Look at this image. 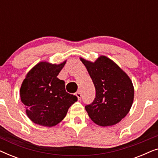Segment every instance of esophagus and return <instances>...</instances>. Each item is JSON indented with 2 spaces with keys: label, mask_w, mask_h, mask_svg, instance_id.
Segmentation results:
<instances>
[{
  "label": "esophagus",
  "mask_w": 158,
  "mask_h": 158,
  "mask_svg": "<svg viewBox=\"0 0 158 158\" xmlns=\"http://www.w3.org/2000/svg\"><path fill=\"white\" fill-rule=\"evenodd\" d=\"M75 96H77V99H78V100H81V96H82L81 92H80V91H77L76 93H75Z\"/></svg>",
  "instance_id": "1"
}]
</instances>
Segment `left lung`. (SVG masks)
<instances>
[{
	"mask_svg": "<svg viewBox=\"0 0 158 158\" xmlns=\"http://www.w3.org/2000/svg\"><path fill=\"white\" fill-rule=\"evenodd\" d=\"M96 88L94 101L85 108L88 116L101 127L117 124L129 113L134 100L132 82L115 62L101 56L94 62L81 58Z\"/></svg>",
	"mask_w": 158,
	"mask_h": 158,
	"instance_id": "8db88e82",
	"label": "left lung"
}]
</instances>
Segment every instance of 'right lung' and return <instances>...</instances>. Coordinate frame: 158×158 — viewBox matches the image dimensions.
I'll list each match as a JSON object with an SVG mask.
<instances>
[{
    "label": "right lung",
    "instance_id": "add662e5",
    "mask_svg": "<svg viewBox=\"0 0 158 158\" xmlns=\"http://www.w3.org/2000/svg\"><path fill=\"white\" fill-rule=\"evenodd\" d=\"M66 63L41 62L23 80L20 89L21 102L28 117L41 126L53 127L65 117L77 98L66 92L64 81L57 76Z\"/></svg>",
    "mask_w": 158,
    "mask_h": 158
}]
</instances>
